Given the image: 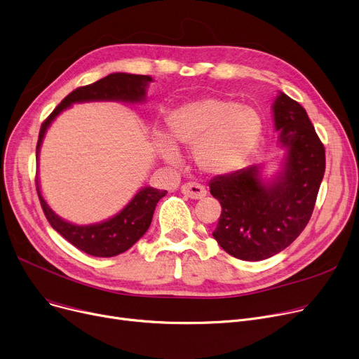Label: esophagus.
Listing matches in <instances>:
<instances>
[{"label": "esophagus", "instance_id": "1", "mask_svg": "<svg viewBox=\"0 0 359 359\" xmlns=\"http://www.w3.org/2000/svg\"><path fill=\"white\" fill-rule=\"evenodd\" d=\"M181 193L184 196L189 197V198H193V200L204 198L205 194H207L205 188L201 184H198V182H187V184H184L181 187Z\"/></svg>", "mask_w": 359, "mask_h": 359}]
</instances>
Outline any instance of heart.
<instances>
[{"label": "heart", "instance_id": "obj_1", "mask_svg": "<svg viewBox=\"0 0 359 359\" xmlns=\"http://www.w3.org/2000/svg\"><path fill=\"white\" fill-rule=\"evenodd\" d=\"M175 142L158 135L156 144L165 161L177 163L174 143L194 149V161L210 175H224L242 168L255 152L262 135L258 113L233 100L204 97L184 104L168 118Z\"/></svg>", "mask_w": 359, "mask_h": 359}]
</instances>
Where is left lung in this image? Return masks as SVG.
I'll list each match as a JSON object with an SVG mask.
<instances>
[{"mask_svg":"<svg viewBox=\"0 0 359 359\" xmlns=\"http://www.w3.org/2000/svg\"><path fill=\"white\" fill-rule=\"evenodd\" d=\"M280 142L288 149L284 172L268 185L258 168L217 175L210 193L222 204L213 231L229 255L242 261L271 258L307 226L325 175V146L302 105L283 94L273 102Z\"/></svg>","mask_w":359,"mask_h":359,"instance_id":"left-lung-1","label":"left lung"}]
</instances>
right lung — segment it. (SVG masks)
Returning <instances> with one entry per match:
<instances>
[{"label":"right lung","mask_w":359,"mask_h":359,"mask_svg":"<svg viewBox=\"0 0 359 359\" xmlns=\"http://www.w3.org/2000/svg\"><path fill=\"white\" fill-rule=\"evenodd\" d=\"M151 81L152 78L147 75L117 72L110 74L94 83H90V86L74 90L60 101L50 116L41 123L36 146V159L39 158L40 144L49 124L60 111L69 107L72 102L94 100H121L130 102L140 101L144 97L146 83ZM36 189L41 208H43V213L50 226L75 248L98 258L116 257L132 248L146 233V230L149 229L156 203L166 194V191L146 187L140 189L133 200L114 217L93 226H76L62 220L52 212L40 194L37 180Z\"/></svg>","instance_id":"add662e5"}]
</instances>
